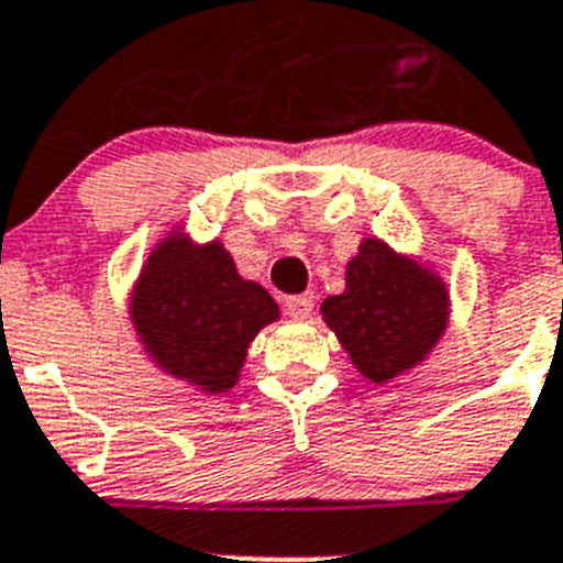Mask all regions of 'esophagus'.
Listing matches in <instances>:
<instances>
[{"label":"esophagus","mask_w":563,"mask_h":563,"mask_svg":"<svg viewBox=\"0 0 563 563\" xmlns=\"http://www.w3.org/2000/svg\"><path fill=\"white\" fill-rule=\"evenodd\" d=\"M285 310L292 318H307L312 312V292H301V296H287Z\"/></svg>","instance_id":"1"}]
</instances>
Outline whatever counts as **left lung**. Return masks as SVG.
Returning <instances> with one entry per match:
<instances>
[{
	"instance_id": "8db88e82",
	"label": "left lung",
	"mask_w": 563,
	"mask_h": 563,
	"mask_svg": "<svg viewBox=\"0 0 563 563\" xmlns=\"http://www.w3.org/2000/svg\"><path fill=\"white\" fill-rule=\"evenodd\" d=\"M327 327L355 369L386 383L434 350L449 324V292L440 276L402 258L380 239H363L346 265V290L321 305Z\"/></svg>"
}]
</instances>
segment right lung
I'll list each match as a JSON object with an SVG mask.
<instances>
[{"label": "right lung", "mask_w": 563, "mask_h": 563, "mask_svg": "<svg viewBox=\"0 0 563 563\" xmlns=\"http://www.w3.org/2000/svg\"><path fill=\"white\" fill-rule=\"evenodd\" d=\"M129 310L154 363L211 395L236 386L251 341L278 318L271 292L239 276L220 242L191 245L180 233L157 242Z\"/></svg>", "instance_id": "add662e5"}]
</instances>
